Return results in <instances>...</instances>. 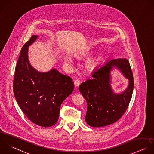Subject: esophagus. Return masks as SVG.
Listing matches in <instances>:
<instances>
[{"instance_id":"obj_1","label":"esophagus","mask_w":154,"mask_h":154,"mask_svg":"<svg viewBox=\"0 0 154 154\" xmlns=\"http://www.w3.org/2000/svg\"><path fill=\"white\" fill-rule=\"evenodd\" d=\"M74 85L77 88V87H79V85H80V80H76L75 82H74Z\"/></svg>"}]
</instances>
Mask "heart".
I'll return each mask as SVG.
<instances>
[{
  "mask_svg": "<svg viewBox=\"0 0 154 154\" xmlns=\"http://www.w3.org/2000/svg\"><path fill=\"white\" fill-rule=\"evenodd\" d=\"M89 53V51H82L81 53H79V55L80 56H85V55H87ZM64 60L65 62L66 63H69V64H71L72 62V58L71 57L68 55V54H66L65 56H64ZM97 63H98V62H97V60L94 59V58H92V59H90L88 60L87 62V65L88 66L91 68H94L97 66Z\"/></svg>",
  "mask_w": 154,
  "mask_h": 154,
  "instance_id": "1",
  "label": "heart"
}]
</instances>
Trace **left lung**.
<instances>
[{
    "instance_id": "1",
    "label": "left lung",
    "mask_w": 154,
    "mask_h": 154,
    "mask_svg": "<svg viewBox=\"0 0 154 154\" xmlns=\"http://www.w3.org/2000/svg\"><path fill=\"white\" fill-rule=\"evenodd\" d=\"M114 67L129 80L128 88L121 94L115 93L111 86V71ZM92 76L79 86L88 104L85 121L93 127L113 124L124 114L132 97L134 79L130 63L126 59L109 60L95 69Z\"/></svg>"
}]
</instances>
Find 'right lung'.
Segmentation results:
<instances>
[{"mask_svg":"<svg viewBox=\"0 0 154 154\" xmlns=\"http://www.w3.org/2000/svg\"><path fill=\"white\" fill-rule=\"evenodd\" d=\"M32 35L23 46L15 69L13 91L20 109L33 123L43 127L54 125L62 102L72 94V79L53 68L39 72L30 63L28 47L37 39Z\"/></svg>","mask_w":154,"mask_h":154,"instance_id":"obj_1","label":"right lung"}]
</instances>
